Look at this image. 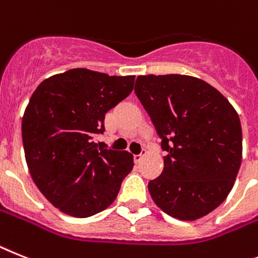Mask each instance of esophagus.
Instances as JSON below:
<instances>
[{
  "label": "esophagus",
  "mask_w": 258,
  "mask_h": 258,
  "mask_svg": "<svg viewBox=\"0 0 258 258\" xmlns=\"http://www.w3.org/2000/svg\"><path fill=\"white\" fill-rule=\"evenodd\" d=\"M146 155V149H143V152L139 153V155H134V160H135V162H140V160L143 159V156Z\"/></svg>",
  "instance_id": "obj_1"
}]
</instances>
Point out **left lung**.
Segmentation results:
<instances>
[{"label":"left lung","instance_id":"8db88e82","mask_svg":"<svg viewBox=\"0 0 258 258\" xmlns=\"http://www.w3.org/2000/svg\"><path fill=\"white\" fill-rule=\"evenodd\" d=\"M135 94L161 139L164 170L149 194L168 215L196 220L227 198L241 165L243 138L236 110L203 80L139 76Z\"/></svg>","mask_w":258,"mask_h":258}]
</instances>
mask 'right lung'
<instances>
[{
  "mask_svg": "<svg viewBox=\"0 0 258 258\" xmlns=\"http://www.w3.org/2000/svg\"><path fill=\"white\" fill-rule=\"evenodd\" d=\"M134 81L76 68L44 80L30 98L22 119L26 162L40 192L64 214L88 218L107 209L133 170L131 153L103 148L96 136Z\"/></svg>",
  "mask_w": 258,
  "mask_h": 258,
  "instance_id": "add662e5",
  "label": "right lung"
}]
</instances>
